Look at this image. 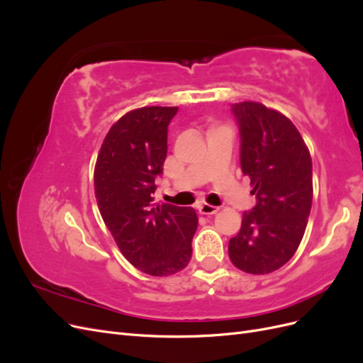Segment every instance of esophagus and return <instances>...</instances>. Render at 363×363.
Wrapping results in <instances>:
<instances>
[{"label":"esophagus","mask_w":363,"mask_h":363,"mask_svg":"<svg viewBox=\"0 0 363 363\" xmlns=\"http://www.w3.org/2000/svg\"><path fill=\"white\" fill-rule=\"evenodd\" d=\"M199 211H200L201 215H215L218 212V207L203 203V204L199 206Z\"/></svg>","instance_id":"esophagus-1"}]
</instances>
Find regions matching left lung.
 <instances>
[{"mask_svg": "<svg viewBox=\"0 0 363 363\" xmlns=\"http://www.w3.org/2000/svg\"><path fill=\"white\" fill-rule=\"evenodd\" d=\"M240 133V168L257 203L244 212L228 256L248 274L277 271L295 255L311 213L312 157L289 118L256 101L233 104Z\"/></svg>", "mask_w": 363, "mask_h": 363, "instance_id": "obj_1", "label": "left lung"}]
</instances>
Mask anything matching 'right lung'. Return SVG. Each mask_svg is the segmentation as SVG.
Here are the masks:
<instances>
[{
	"mask_svg": "<svg viewBox=\"0 0 363 363\" xmlns=\"http://www.w3.org/2000/svg\"><path fill=\"white\" fill-rule=\"evenodd\" d=\"M179 107L147 106L121 116L98 152L94 186L106 227L142 272L167 277L192 256L199 218L192 207L152 203L168 151V125Z\"/></svg>",
	"mask_w": 363,
	"mask_h": 363,
	"instance_id": "right-lung-1",
	"label": "right lung"
}]
</instances>
